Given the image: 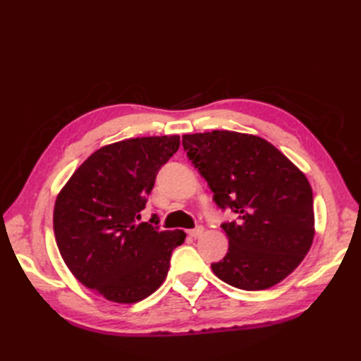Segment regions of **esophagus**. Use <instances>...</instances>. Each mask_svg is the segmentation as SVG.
Returning <instances> with one entry per match:
<instances>
[{
    "mask_svg": "<svg viewBox=\"0 0 361 361\" xmlns=\"http://www.w3.org/2000/svg\"><path fill=\"white\" fill-rule=\"evenodd\" d=\"M203 233H204V228L203 226H198L195 229H189V231H188V234L190 237H194V239H197V237H200Z\"/></svg>",
    "mask_w": 361,
    "mask_h": 361,
    "instance_id": "obj_1",
    "label": "esophagus"
}]
</instances>
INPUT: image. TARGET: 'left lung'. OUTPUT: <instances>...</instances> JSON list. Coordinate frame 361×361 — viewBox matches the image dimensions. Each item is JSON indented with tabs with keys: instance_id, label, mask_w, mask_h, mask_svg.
Here are the masks:
<instances>
[{
	"instance_id": "obj_1",
	"label": "left lung",
	"mask_w": 361,
	"mask_h": 361,
	"mask_svg": "<svg viewBox=\"0 0 361 361\" xmlns=\"http://www.w3.org/2000/svg\"><path fill=\"white\" fill-rule=\"evenodd\" d=\"M189 159L208 181L214 202L239 214L224 224L229 247L211 268L240 290H265L283 281L315 237L307 176L271 142L256 135L212 130L183 136Z\"/></svg>"
}]
</instances>
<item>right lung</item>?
Masks as SVG:
<instances>
[{"label":"right lung","mask_w":361,"mask_h":361,"mask_svg":"<svg viewBox=\"0 0 361 361\" xmlns=\"http://www.w3.org/2000/svg\"><path fill=\"white\" fill-rule=\"evenodd\" d=\"M180 136L130 137L97 149L75 169L54 204L62 259L106 301L133 304L164 282L172 251L186 234L136 224L161 166Z\"/></svg>","instance_id":"add662e5"}]
</instances>
